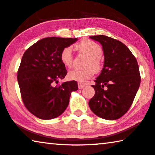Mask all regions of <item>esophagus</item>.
<instances>
[{
    "label": "esophagus",
    "instance_id": "obj_1",
    "mask_svg": "<svg viewBox=\"0 0 155 155\" xmlns=\"http://www.w3.org/2000/svg\"><path fill=\"white\" fill-rule=\"evenodd\" d=\"M78 88H79V89H82L85 87V84H82V83H81V82H78Z\"/></svg>",
    "mask_w": 155,
    "mask_h": 155
}]
</instances>
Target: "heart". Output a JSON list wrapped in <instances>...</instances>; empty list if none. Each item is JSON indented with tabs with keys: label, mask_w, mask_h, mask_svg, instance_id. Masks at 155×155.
<instances>
[{
	"label": "heart",
	"mask_w": 155,
	"mask_h": 155,
	"mask_svg": "<svg viewBox=\"0 0 155 155\" xmlns=\"http://www.w3.org/2000/svg\"><path fill=\"white\" fill-rule=\"evenodd\" d=\"M76 48L81 53L88 56L85 66L86 69H74L69 71L68 77L69 79L84 82L87 78L92 77L94 70L98 71L101 67L100 57L102 55V48L98 43L91 40H83L76 45ZM60 60L62 64L67 67H71L73 63V53L71 47H66L60 54Z\"/></svg>",
	"instance_id": "b5f03b06"
}]
</instances>
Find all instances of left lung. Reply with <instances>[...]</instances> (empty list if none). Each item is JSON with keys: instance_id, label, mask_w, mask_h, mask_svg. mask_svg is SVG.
I'll return each mask as SVG.
<instances>
[{"instance_id": "1", "label": "left lung", "mask_w": 155, "mask_h": 155, "mask_svg": "<svg viewBox=\"0 0 155 155\" xmlns=\"http://www.w3.org/2000/svg\"><path fill=\"white\" fill-rule=\"evenodd\" d=\"M90 38L102 45L104 65L92 86L95 95L89 101V107L100 118L118 119L129 110L140 86L138 62L121 41L104 35Z\"/></svg>"}]
</instances>
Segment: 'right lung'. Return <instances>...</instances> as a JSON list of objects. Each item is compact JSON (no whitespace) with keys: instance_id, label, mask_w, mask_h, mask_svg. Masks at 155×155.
Instances as JSON below:
<instances>
[{"instance_id":"obj_1","label":"right lung","mask_w":155,"mask_h":155,"mask_svg":"<svg viewBox=\"0 0 155 155\" xmlns=\"http://www.w3.org/2000/svg\"><path fill=\"white\" fill-rule=\"evenodd\" d=\"M77 38L48 37L41 39L24 53L17 72L20 93L28 110L41 119L56 118L68 106L77 82L70 81L57 86L67 71L60 60L61 52Z\"/></svg>"}]
</instances>
